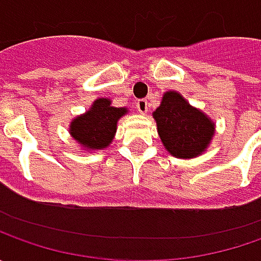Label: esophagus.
<instances>
[{
	"label": "esophagus",
	"mask_w": 261,
	"mask_h": 261,
	"mask_svg": "<svg viewBox=\"0 0 261 261\" xmlns=\"http://www.w3.org/2000/svg\"><path fill=\"white\" fill-rule=\"evenodd\" d=\"M136 109H138V112L141 113V115H145L146 112H148V101L146 100H138L136 101Z\"/></svg>",
	"instance_id": "1"
}]
</instances>
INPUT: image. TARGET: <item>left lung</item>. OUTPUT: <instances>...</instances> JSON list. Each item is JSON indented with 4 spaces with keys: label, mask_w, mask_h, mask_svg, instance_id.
<instances>
[{
    "label": "left lung",
    "mask_w": 261,
    "mask_h": 261,
    "mask_svg": "<svg viewBox=\"0 0 261 261\" xmlns=\"http://www.w3.org/2000/svg\"><path fill=\"white\" fill-rule=\"evenodd\" d=\"M152 116L161 142L175 158L200 155L215 134V123L207 115L189 105L177 91L164 93L161 105Z\"/></svg>",
    "instance_id": "1"
}]
</instances>
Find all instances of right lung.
<instances>
[{
    "mask_svg": "<svg viewBox=\"0 0 261 261\" xmlns=\"http://www.w3.org/2000/svg\"><path fill=\"white\" fill-rule=\"evenodd\" d=\"M126 113V107H115L109 98H97L88 112L71 122L69 134L87 151L103 149L112 144L117 120Z\"/></svg>",
    "mask_w": 261,
    "mask_h": 261,
    "instance_id": "right-lung-1",
    "label": "right lung"
}]
</instances>
